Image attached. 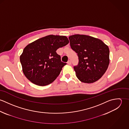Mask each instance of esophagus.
I'll use <instances>...</instances> for the list:
<instances>
[{
	"instance_id": "esophagus-1",
	"label": "esophagus",
	"mask_w": 129,
	"mask_h": 129,
	"mask_svg": "<svg viewBox=\"0 0 129 129\" xmlns=\"http://www.w3.org/2000/svg\"><path fill=\"white\" fill-rule=\"evenodd\" d=\"M67 63L68 64H69V65H70V64H71V63H72V62H71V60H68V61L67 62Z\"/></svg>"
}]
</instances>
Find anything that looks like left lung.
<instances>
[{
    "label": "left lung",
    "mask_w": 129,
    "mask_h": 129,
    "mask_svg": "<svg viewBox=\"0 0 129 129\" xmlns=\"http://www.w3.org/2000/svg\"><path fill=\"white\" fill-rule=\"evenodd\" d=\"M69 39L72 49L78 56V64L74 67L77 78L86 83L99 80L109 64L108 46L100 39L85 35H73Z\"/></svg>",
    "instance_id": "obj_1"
}]
</instances>
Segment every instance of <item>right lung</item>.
Segmentation results:
<instances>
[{"mask_svg":"<svg viewBox=\"0 0 129 129\" xmlns=\"http://www.w3.org/2000/svg\"><path fill=\"white\" fill-rule=\"evenodd\" d=\"M69 43L66 36L50 35L26 46L20 56V60L26 78L39 86L52 83L67 64L61 61L56 51Z\"/></svg>","mask_w":129,"mask_h":129,"instance_id":"right-lung-1","label":"right lung"}]
</instances>
